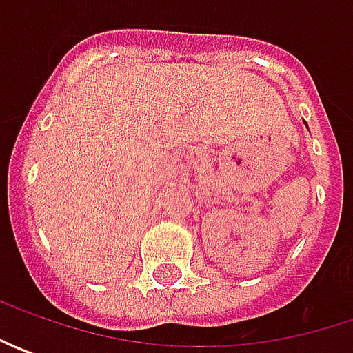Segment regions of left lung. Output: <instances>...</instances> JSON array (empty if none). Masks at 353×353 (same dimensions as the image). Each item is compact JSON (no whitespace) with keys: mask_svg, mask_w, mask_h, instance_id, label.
Listing matches in <instances>:
<instances>
[{"mask_svg":"<svg viewBox=\"0 0 353 353\" xmlns=\"http://www.w3.org/2000/svg\"><path fill=\"white\" fill-rule=\"evenodd\" d=\"M306 128H308V125H306Z\"/></svg>","mask_w":353,"mask_h":353,"instance_id":"obj_1","label":"left lung"}]
</instances>
